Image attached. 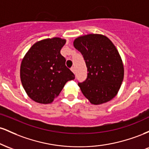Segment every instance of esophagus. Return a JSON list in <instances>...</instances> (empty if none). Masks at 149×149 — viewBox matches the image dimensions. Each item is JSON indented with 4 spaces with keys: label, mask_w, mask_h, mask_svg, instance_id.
Returning a JSON list of instances; mask_svg holds the SVG:
<instances>
[{
    "label": "esophagus",
    "mask_w": 149,
    "mask_h": 149,
    "mask_svg": "<svg viewBox=\"0 0 149 149\" xmlns=\"http://www.w3.org/2000/svg\"><path fill=\"white\" fill-rule=\"evenodd\" d=\"M71 71H72V72L75 73V68L74 67H71Z\"/></svg>",
    "instance_id": "1"
}]
</instances>
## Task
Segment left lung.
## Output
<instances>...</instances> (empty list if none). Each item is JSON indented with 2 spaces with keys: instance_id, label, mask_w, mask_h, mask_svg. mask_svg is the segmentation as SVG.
<instances>
[{
  "instance_id": "obj_1",
  "label": "left lung",
  "mask_w": 149,
  "mask_h": 149,
  "mask_svg": "<svg viewBox=\"0 0 149 149\" xmlns=\"http://www.w3.org/2000/svg\"><path fill=\"white\" fill-rule=\"evenodd\" d=\"M83 55L88 68V76L78 86L92 104H101L111 100L120 88L124 68L113 42L104 36L89 34L73 42Z\"/></svg>"
}]
</instances>
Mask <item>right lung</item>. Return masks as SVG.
<instances>
[{"mask_svg":"<svg viewBox=\"0 0 149 149\" xmlns=\"http://www.w3.org/2000/svg\"><path fill=\"white\" fill-rule=\"evenodd\" d=\"M66 40L53 38L36 42L22 61L20 77L23 88L36 102L49 104L75 76L66 67L61 54Z\"/></svg>","mask_w":149,"mask_h":149,"instance_id":"right-lung-1","label":"right lung"}]
</instances>
